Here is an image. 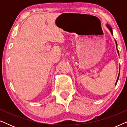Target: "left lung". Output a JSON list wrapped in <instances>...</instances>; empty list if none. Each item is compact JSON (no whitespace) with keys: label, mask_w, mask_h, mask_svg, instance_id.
I'll return each mask as SVG.
<instances>
[{"label":"left lung","mask_w":127,"mask_h":127,"mask_svg":"<svg viewBox=\"0 0 127 127\" xmlns=\"http://www.w3.org/2000/svg\"><path fill=\"white\" fill-rule=\"evenodd\" d=\"M106 26H107V28H108V29H109V30H110V32H111V33H112V34H113V31H112V28H111L110 26L109 25H108V24H107ZM115 42H116V47H117V50L118 54H119V51H118V50H117V41H116L115 40ZM119 75H120V73H119V76H118V77H117V80H116V84H115L116 86V84H117V83L118 80H119Z\"/></svg>","instance_id":"1"}]
</instances>
